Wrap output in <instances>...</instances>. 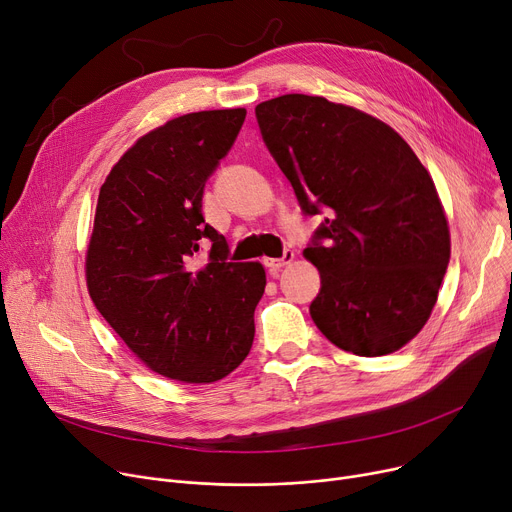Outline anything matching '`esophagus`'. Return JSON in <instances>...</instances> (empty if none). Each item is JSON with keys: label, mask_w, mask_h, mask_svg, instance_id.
Instances as JSON below:
<instances>
[{"label": "esophagus", "mask_w": 512, "mask_h": 512, "mask_svg": "<svg viewBox=\"0 0 512 512\" xmlns=\"http://www.w3.org/2000/svg\"><path fill=\"white\" fill-rule=\"evenodd\" d=\"M293 262V252L291 250H285V254H283V258H266L264 260V266L268 268V273L273 275V277H279V273H281V268H285L287 264H291Z\"/></svg>", "instance_id": "1"}]
</instances>
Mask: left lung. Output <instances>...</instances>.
<instances>
[{
    "label": "left lung",
    "instance_id": "obj_1",
    "mask_svg": "<svg viewBox=\"0 0 512 512\" xmlns=\"http://www.w3.org/2000/svg\"><path fill=\"white\" fill-rule=\"evenodd\" d=\"M256 117L304 213H326L304 250L322 279L314 324L353 355L399 351L428 322L450 260L432 175L401 134L343 103L283 95Z\"/></svg>",
    "mask_w": 512,
    "mask_h": 512
}]
</instances>
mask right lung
<instances>
[{
	"label": "right lung",
	"instance_id": "1",
	"mask_svg": "<svg viewBox=\"0 0 512 512\" xmlns=\"http://www.w3.org/2000/svg\"><path fill=\"white\" fill-rule=\"evenodd\" d=\"M246 109L196 111L140 136L101 186L84 275L95 308L153 372L210 384L244 362L266 287L260 262H227L204 223L208 175L235 142ZM204 238L209 262L194 265Z\"/></svg>",
	"mask_w": 512,
	"mask_h": 512
}]
</instances>
